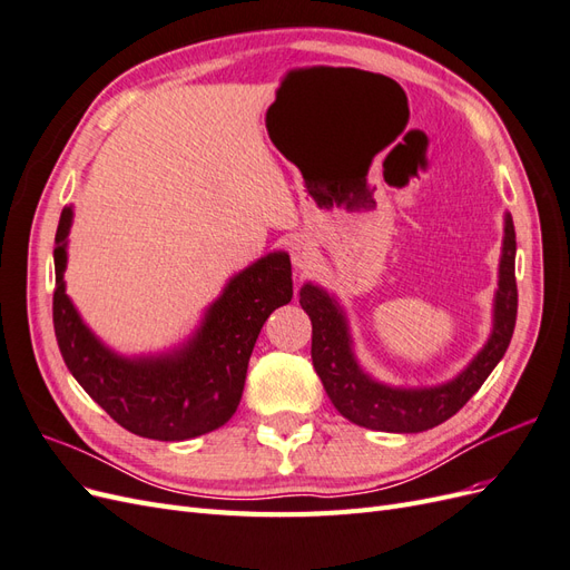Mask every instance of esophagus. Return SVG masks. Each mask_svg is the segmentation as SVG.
Instances as JSON below:
<instances>
[{
  "instance_id": "obj_1",
  "label": "esophagus",
  "mask_w": 570,
  "mask_h": 570,
  "mask_svg": "<svg viewBox=\"0 0 570 570\" xmlns=\"http://www.w3.org/2000/svg\"><path fill=\"white\" fill-rule=\"evenodd\" d=\"M289 256H292V264H295V268L306 271V268L314 266L318 252H316V245L312 243V239L297 237L295 243H292V247H289Z\"/></svg>"
}]
</instances>
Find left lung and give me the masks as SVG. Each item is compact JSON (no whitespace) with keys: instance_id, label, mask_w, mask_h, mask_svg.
Listing matches in <instances>:
<instances>
[{"instance_id":"obj_1","label":"left lung","mask_w":570,"mask_h":570,"mask_svg":"<svg viewBox=\"0 0 570 570\" xmlns=\"http://www.w3.org/2000/svg\"><path fill=\"white\" fill-rule=\"evenodd\" d=\"M299 304L312 318V361L321 383L344 419L385 433H423L452 419L488 381L504 356L519 312L515 289V230L507 214L504 249L499 264V289L494 299V327L485 347L454 381L438 387L400 390L375 383L358 368L350 347L347 321L333 297L316 285H304Z\"/></svg>"}]
</instances>
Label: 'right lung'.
<instances>
[{
	"mask_svg": "<svg viewBox=\"0 0 570 570\" xmlns=\"http://www.w3.org/2000/svg\"><path fill=\"white\" fill-rule=\"evenodd\" d=\"M73 212L57 228V287L51 314L68 371L80 387L130 433L180 442L228 423L243 400L249 356L275 308L292 299V266L283 252L258 258L223 289L197 335L161 358L130 361L107 350L85 325L63 289L66 237Z\"/></svg>",
	"mask_w": 570,
	"mask_h": 570,
	"instance_id": "right-lung-1",
	"label": "right lung"
}]
</instances>
